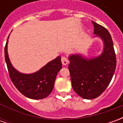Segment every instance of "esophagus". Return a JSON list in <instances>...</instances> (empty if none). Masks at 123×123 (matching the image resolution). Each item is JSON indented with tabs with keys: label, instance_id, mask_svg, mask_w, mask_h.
Returning a JSON list of instances; mask_svg holds the SVG:
<instances>
[{
	"label": "esophagus",
	"instance_id": "34e87169",
	"mask_svg": "<svg viewBox=\"0 0 123 123\" xmlns=\"http://www.w3.org/2000/svg\"><path fill=\"white\" fill-rule=\"evenodd\" d=\"M61 62L62 64H63V65H67L68 63V59H67L66 56H62Z\"/></svg>",
	"mask_w": 123,
	"mask_h": 123
}]
</instances>
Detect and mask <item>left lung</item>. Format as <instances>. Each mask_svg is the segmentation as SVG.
Listing matches in <instances>:
<instances>
[{
  "mask_svg": "<svg viewBox=\"0 0 123 123\" xmlns=\"http://www.w3.org/2000/svg\"><path fill=\"white\" fill-rule=\"evenodd\" d=\"M95 37L103 42L100 55L85 58L80 54L70 55L68 65L73 90L81 98L92 99L105 90L116 68V55L112 38L107 30L92 21Z\"/></svg>",
  "mask_w": 123,
  "mask_h": 123,
  "instance_id": "left-lung-1",
  "label": "left lung"
}]
</instances>
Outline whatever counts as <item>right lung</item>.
<instances>
[{
	"mask_svg": "<svg viewBox=\"0 0 123 123\" xmlns=\"http://www.w3.org/2000/svg\"><path fill=\"white\" fill-rule=\"evenodd\" d=\"M8 38L4 48V56L10 78L18 91L33 99L47 98L53 91L56 76L62 68L61 56L49 62L41 69L31 74L21 73L12 66L8 54Z\"/></svg>",
	"mask_w": 123,
	"mask_h": 123,
	"instance_id": "right-lung-1",
	"label": "right lung"
}]
</instances>
